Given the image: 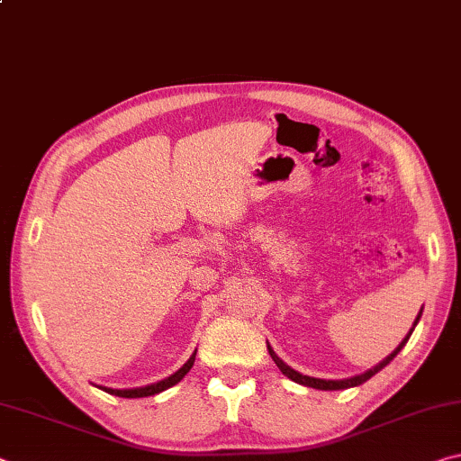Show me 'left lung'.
I'll use <instances>...</instances> for the list:
<instances>
[{
  "label": "left lung",
  "mask_w": 461,
  "mask_h": 461,
  "mask_svg": "<svg viewBox=\"0 0 461 461\" xmlns=\"http://www.w3.org/2000/svg\"><path fill=\"white\" fill-rule=\"evenodd\" d=\"M420 313H423V309L419 311V315H417V319H415V323H412V330H415V325L419 323V319H420ZM412 330L404 335V339L399 343V348L394 349L393 354L390 356H386L384 360H382L380 364H376L374 366V368H370V370H366L364 374H357V376H352V378H346V380H323V378H313V376H305V374H301V372H296V370H293L291 366L288 364H285L283 360H280V357L275 354V349L270 348V343H268V354H270V357L272 360H275V364L278 366V370L285 374L286 378H291L293 382H299V384H303V386H311V388H317V390H343V388H352V386H360V384H364L366 380H370L374 374H378L382 368H384V366H388L390 362L394 360L396 357V354L401 352V349L404 348V343L409 341V338H411V333H412Z\"/></svg>",
  "instance_id": "obj_1"
}]
</instances>
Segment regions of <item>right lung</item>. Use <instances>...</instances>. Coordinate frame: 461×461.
<instances>
[{"label":"right lung","instance_id":"1","mask_svg":"<svg viewBox=\"0 0 461 461\" xmlns=\"http://www.w3.org/2000/svg\"><path fill=\"white\" fill-rule=\"evenodd\" d=\"M194 356H197V349H194V352H193V356L189 357V360H186V362L181 366V368H178L175 374H170V376H168V378H165V380L154 382V384L140 386V388H123V390H120V388H107V386H97V388L105 390V393H109V394L122 396V399H142V396L158 394V393H162V390H167V388H170V386L178 384V382H181V380L185 378V374L193 368V364H194Z\"/></svg>","mask_w":461,"mask_h":461}]
</instances>
